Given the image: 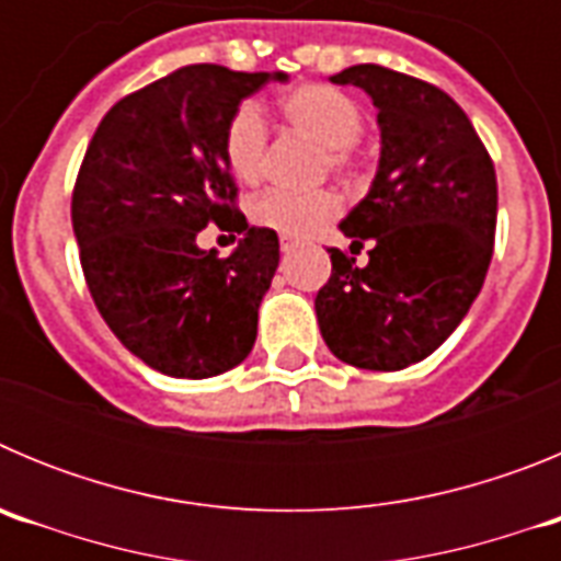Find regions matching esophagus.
<instances>
[{
  "label": "esophagus",
  "mask_w": 561,
  "mask_h": 561,
  "mask_svg": "<svg viewBox=\"0 0 561 561\" xmlns=\"http://www.w3.org/2000/svg\"><path fill=\"white\" fill-rule=\"evenodd\" d=\"M297 247V241L295 238H289V236H280V252H291Z\"/></svg>",
  "instance_id": "obj_1"
}]
</instances>
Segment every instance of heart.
Wrapping results in <instances>:
<instances>
[{"label":"heart","instance_id":"heart-1","mask_svg":"<svg viewBox=\"0 0 561 561\" xmlns=\"http://www.w3.org/2000/svg\"><path fill=\"white\" fill-rule=\"evenodd\" d=\"M280 117L291 128L323 146V160L331 171H345L351 165V142L362 131V108L345 92L323 83H306L280 98ZM266 157L264 117L252 103L232 112L225 128V162L238 182L261 180ZM340 213V202L329 191L286 193L270 191L250 205V219L257 227L275 230L277 236L306 238L329 225Z\"/></svg>","mask_w":561,"mask_h":561}]
</instances>
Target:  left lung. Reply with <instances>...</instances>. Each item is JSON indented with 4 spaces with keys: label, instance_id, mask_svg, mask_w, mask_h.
Returning a JSON list of instances; mask_svg holds the SVG:
<instances>
[{
    "label": "left lung",
    "instance_id": "8db88e82",
    "mask_svg": "<svg viewBox=\"0 0 561 561\" xmlns=\"http://www.w3.org/2000/svg\"><path fill=\"white\" fill-rule=\"evenodd\" d=\"M331 83L374 101L381 148L370 191L340 221L354 250L368 241V264L329 250L317 323L336 359L401 370L427 359L480 295L497 176L463 108L433 83L376 64L342 69Z\"/></svg>",
    "mask_w": 561,
    "mask_h": 561
}]
</instances>
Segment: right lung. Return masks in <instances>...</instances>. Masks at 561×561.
<instances>
[{"label": "right lung", "mask_w": 561, "mask_h": 561, "mask_svg": "<svg viewBox=\"0 0 561 561\" xmlns=\"http://www.w3.org/2000/svg\"><path fill=\"white\" fill-rule=\"evenodd\" d=\"M270 81L289 76L176 69L108 108L78 171L72 230L92 300L137 359L173 379L225 374L255 345L280 244L232 207L225 128ZM210 220L245 236L227 259L195 244Z\"/></svg>", "instance_id": "1"}]
</instances>
